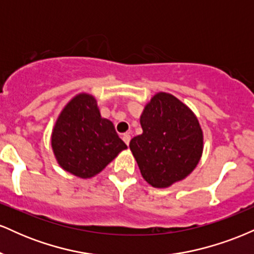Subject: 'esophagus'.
Masks as SVG:
<instances>
[{
    "label": "esophagus",
    "mask_w": 254,
    "mask_h": 254,
    "mask_svg": "<svg viewBox=\"0 0 254 254\" xmlns=\"http://www.w3.org/2000/svg\"><path fill=\"white\" fill-rule=\"evenodd\" d=\"M122 138H123V141L125 142V143H127V145H129V143H130V139H131V136H130V133H123V136H122Z\"/></svg>",
    "instance_id": "34e87169"
}]
</instances>
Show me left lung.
<instances>
[{
    "mask_svg": "<svg viewBox=\"0 0 254 254\" xmlns=\"http://www.w3.org/2000/svg\"><path fill=\"white\" fill-rule=\"evenodd\" d=\"M143 132L130 149L145 182L168 188L194 170L203 151V132L193 112L168 93H157L144 107Z\"/></svg>",
    "mask_w": 254,
    "mask_h": 254,
    "instance_id": "1",
    "label": "left lung"
}]
</instances>
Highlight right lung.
Masks as SVG:
<instances>
[{"label": "right lung", "mask_w": 254, "mask_h": 254, "mask_svg": "<svg viewBox=\"0 0 254 254\" xmlns=\"http://www.w3.org/2000/svg\"><path fill=\"white\" fill-rule=\"evenodd\" d=\"M51 144L61 167L80 178L94 177L127 149L112 122L101 118L95 99L84 93L61 112Z\"/></svg>", "instance_id": "obj_1"}]
</instances>
